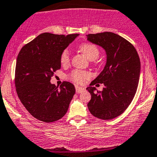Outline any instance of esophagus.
Instances as JSON below:
<instances>
[{"instance_id":"obj_1","label":"esophagus","mask_w":157,"mask_h":157,"mask_svg":"<svg viewBox=\"0 0 157 157\" xmlns=\"http://www.w3.org/2000/svg\"><path fill=\"white\" fill-rule=\"evenodd\" d=\"M75 90H76V93H81L82 92H83L84 90V88L79 87V86H75Z\"/></svg>"}]
</instances>
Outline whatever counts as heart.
I'll return each mask as SVG.
<instances>
[{"label":"heart","mask_w":157,"mask_h":157,"mask_svg":"<svg viewBox=\"0 0 157 157\" xmlns=\"http://www.w3.org/2000/svg\"><path fill=\"white\" fill-rule=\"evenodd\" d=\"M79 49L83 55L87 58L89 60L93 61L98 58L100 51L95 44L92 43H83L79 46ZM60 62L62 65H67L69 64L70 55L69 51L65 49L62 52L60 57ZM89 73L87 71H81V70H74L70 75V78L76 83H82L86 78L89 77Z\"/></svg>","instance_id":"1"}]
</instances>
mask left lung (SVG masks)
<instances>
[{"mask_svg":"<svg viewBox=\"0 0 157 157\" xmlns=\"http://www.w3.org/2000/svg\"><path fill=\"white\" fill-rule=\"evenodd\" d=\"M86 36L88 41L101 46L106 53L103 70L86 89L91 94L88 108L98 119H114L128 108L136 92L140 75L138 53L130 42L115 33ZM96 83L104 84L103 90L92 87Z\"/></svg>","mask_w":157,"mask_h":157,"instance_id":"obj_1","label":"left lung"}]
</instances>
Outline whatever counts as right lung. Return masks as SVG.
<instances>
[{"mask_svg":"<svg viewBox=\"0 0 157 157\" xmlns=\"http://www.w3.org/2000/svg\"><path fill=\"white\" fill-rule=\"evenodd\" d=\"M78 34L63 35L43 33L19 52L15 68L17 94L30 114L44 122L63 117L75 92L74 85L64 82L60 87L50 82L61 68L62 52Z\"/></svg>","mask_w":157,"mask_h":157,"instance_id":"add662e5","label":"right lung"}]
</instances>
